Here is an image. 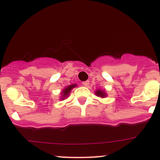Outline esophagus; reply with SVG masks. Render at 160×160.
<instances>
[{
  "label": "esophagus",
  "mask_w": 160,
  "mask_h": 160,
  "mask_svg": "<svg viewBox=\"0 0 160 160\" xmlns=\"http://www.w3.org/2000/svg\"><path fill=\"white\" fill-rule=\"evenodd\" d=\"M89 84V80H86V81H83L82 82V85L85 86H87Z\"/></svg>",
  "instance_id": "34e87169"
}]
</instances>
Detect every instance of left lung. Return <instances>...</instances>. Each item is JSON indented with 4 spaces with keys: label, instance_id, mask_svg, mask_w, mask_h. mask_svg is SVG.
<instances>
[{
    "label": "left lung",
    "instance_id": "1",
    "mask_svg": "<svg viewBox=\"0 0 160 160\" xmlns=\"http://www.w3.org/2000/svg\"><path fill=\"white\" fill-rule=\"evenodd\" d=\"M95 94L98 95V96L102 97V98H104V97L106 96L105 92H103V91H102V90H99V89L95 92Z\"/></svg>",
    "mask_w": 160,
    "mask_h": 160
}]
</instances>
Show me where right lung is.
<instances>
[{
    "instance_id": "add662e5",
    "label": "right lung",
    "mask_w": 160,
    "mask_h": 160,
    "mask_svg": "<svg viewBox=\"0 0 160 160\" xmlns=\"http://www.w3.org/2000/svg\"><path fill=\"white\" fill-rule=\"evenodd\" d=\"M77 85L76 84H73V85H71V86H68V87H66L65 89H64L63 91H62V95H63V97L65 98V97H67L68 94L70 93V92H71V89H73V88L75 87ZM64 98H62V99H64Z\"/></svg>"
}]
</instances>
